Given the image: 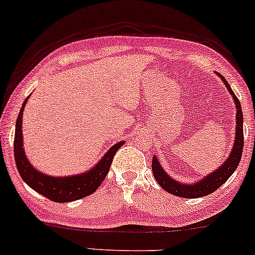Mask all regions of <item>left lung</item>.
I'll return each instance as SVG.
<instances>
[{"mask_svg":"<svg viewBox=\"0 0 255 255\" xmlns=\"http://www.w3.org/2000/svg\"><path fill=\"white\" fill-rule=\"evenodd\" d=\"M220 77L225 87L228 88L229 93L233 96L234 102L236 106V131H235V141H234V147L231 149L230 155L225 160L224 164H222L213 171L212 173L207 174L204 177L201 181L193 183V184H183L179 183L172 177L168 176L167 173L162 170L161 165H160L158 158L155 155L153 156V161H151V170H153V174L155 177L156 182L159 183L160 187L165 189L167 193L172 194V195L185 197V199H195V197L206 196L208 194H212L216 191L219 187H222L225 182L228 181L229 177L231 176L236 171L237 166L240 164V160L242 156V149H243V116L241 110V104H240L239 99H237L235 94H234L233 89L230 88L227 79L222 76L220 73H217Z\"/></svg>","mask_w":255,"mask_h":255,"instance_id":"obj_1","label":"left lung"}]
</instances>
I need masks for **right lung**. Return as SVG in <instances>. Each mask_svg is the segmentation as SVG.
Instances as JSON below:
<instances>
[{"mask_svg": "<svg viewBox=\"0 0 255 255\" xmlns=\"http://www.w3.org/2000/svg\"><path fill=\"white\" fill-rule=\"evenodd\" d=\"M27 100L28 97H26L20 108L15 124V135H14V158L22 181L38 194L55 202L76 201L96 191L107 176L117 150L124 144V142L114 144L93 168L84 173L67 177H54L39 172L28 161L22 147L24 145L21 130L22 112Z\"/></svg>", "mask_w": 255, "mask_h": 255, "instance_id": "obj_1", "label": "right lung"}]
</instances>
